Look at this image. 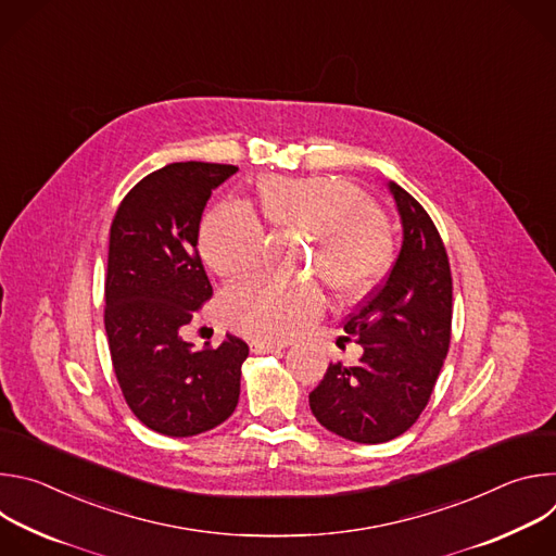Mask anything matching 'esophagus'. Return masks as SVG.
<instances>
[{
	"label": "esophagus",
	"mask_w": 556,
	"mask_h": 556,
	"mask_svg": "<svg viewBox=\"0 0 556 556\" xmlns=\"http://www.w3.org/2000/svg\"><path fill=\"white\" fill-rule=\"evenodd\" d=\"M283 348H286V343H273V341H253L251 343V350L255 354H270V352H279Z\"/></svg>",
	"instance_id": "34e87169"
}]
</instances>
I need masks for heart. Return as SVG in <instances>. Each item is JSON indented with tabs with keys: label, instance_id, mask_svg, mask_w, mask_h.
<instances>
[{
	"label": "heart",
	"instance_id": "heart-1",
	"mask_svg": "<svg viewBox=\"0 0 556 556\" xmlns=\"http://www.w3.org/2000/svg\"><path fill=\"white\" fill-rule=\"evenodd\" d=\"M262 215L316 240L312 268L339 299L363 296L389 268L393 240L376 204L356 187L330 178H270L257 191ZM266 235L253 213L222 202L202 222L200 253L213 273L240 279L257 270ZM312 283L286 286L255 279L222 294L219 312L237 332L286 341L321 312Z\"/></svg>",
	"mask_w": 556,
	"mask_h": 556
}]
</instances>
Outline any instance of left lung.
Masks as SVG:
<instances>
[{
  "mask_svg": "<svg viewBox=\"0 0 556 556\" xmlns=\"http://www.w3.org/2000/svg\"><path fill=\"white\" fill-rule=\"evenodd\" d=\"M403 224V244L380 288L350 314L345 332L363 356L330 365L309 393L328 431L361 444L403 435L427 407L451 341L453 283L440 232L401 185L387 182Z\"/></svg>",
  "mask_w": 556,
  "mask_h": 556,
  "instance_id": "8db88e82",
  "label": "left lung"
}]
</instances>
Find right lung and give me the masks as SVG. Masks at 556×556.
I'll return each mask as SVG.
<instances>
[{
  "label": "right lung",
  "instance_id": "1",
  "mask_svg": "<svg viewBox=\"0 0 556 556\" xmlns=\"http://www.w3.org/2000/svg\"><path fill=\"white\" fill-rule=\"evenodd\" d=\"M237 167L174 163L142 178L110 228L105 332L134 416L155 433L191 438L240 401L249 345L226 334L195 350L180 337L213 288L195 251L204 206Z\"/></svg>",
  "mask_w": 556,
  "mask_h": 556
}]
</instances>
